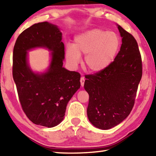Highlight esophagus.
<instances>
[{
	"label": "esophagus",
	"instance_id": "esophagus-1",
	"mask_svg": "<svg viewBox=\"0 0 156 156\" xmlns=\"http://www.w3.org/2000/svg\"><path fill=\"white\" fill-rule=\"evenodd\" d=\"M80 84H81V86L83 87L84 86V78L83 76H82L80 78Z\"/></svg>",
	"mask_w": 156,
	"mask_h": 156
}]
</instances>
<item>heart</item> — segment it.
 <instances>
[{
  "label": "heart",
  "mask_w": 156,
  "mask_h": 156,
  "mask_svg": "<svg viewBox=\"0 0 156 156\" xmlns=\"http://www.w3.org/2000/svg\"><path fill=\"white\" fill-rule=\"evenodd\" d=\"M120 45V38L115 32L92 29L76 36L73 46H67L66 58L71 65L76 67L80 62V55H85L87 69L98 73L113 62Z\"/></svg>",
  "instance_id": "1"
}]
</instances>
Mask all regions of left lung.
<instances>
[{"label":"left lung","mask_w":156,"mask_h":156,"mask_svg":"<svg viewBox=\"0 0 156 156\" xmlns=\"http://www.w3.org/2000/svg\"><path fill=\"white\" fill-rule=\"evenodd\" d=\"M122 44L108 67L86 75L84 88L89 94L87 112L89 121L100 129L118 125L133 109L142 75L141 55L135 38L118 25Z\"/></svg>","instance_id":"obj_1"}]
</instances>
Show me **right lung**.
<instances>
[{"mask_svg":"<svg viewBox=\"0 0 156 156\" xmlns=\"http://www.w3.org/2000/svg\"><path fill=\"white\" fill-rule=\"evenodd\" d=\"M56 25L38 23L18 36L13 51V78L23 112L33 123L53 127L63 120L66 107L80 87V74L62 67L65 45ZM45 47L52 51L49 69L32 72L27 62L28 50Z\"/></svg>","mask_w":156,"mask_h":156,"instance_id":"1","label":"right lung"}]
</instances>
